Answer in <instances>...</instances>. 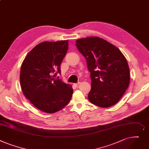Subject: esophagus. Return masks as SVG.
I'll return each instance as SVG.
<instances>
[{
    "label": "esophagus",
    "instance_id": "1",
    "mask_svg": "<svg viewBox=\"0 0 149 149\" xmlns=\"http://www.w3.org/2000/svg\"><path fill=\"white\" fill-rule=\"evenodd\" d=\"M80 84V82H78L77 83H75V84H74V86H78V85Z\"/></svg>",
    "mask_w": 149,
    "mask_h": 149
}]
</instances>
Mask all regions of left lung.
Segmentation results:
<instances>
[{"label": "left lung", "mask_w": 149, "mask_h": 149, "mask_svg": "<svg viewBox=\"0 0 149 149\" xmlns=\"http://www.w3.org/2000/svg\"><path fill=\"white\" fill-rule=\"evenodd\" d=\"M76 45L85 58L91 73L89 100L102 108L114 105L129 84L130 72L126 59L117 47L99 37L79 39Z\"/></svg>", "instance_id": "1"}]
</instances>
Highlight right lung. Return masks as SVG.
Instances as JSON below:
<instances>
[{"label": "right lung", "mask_w": 149, "mask_h": 149, "mask_svg": "<svg viewBox=\"0 0 149 149\" xmlns=\"http://www.w3.org/2000/svg\"><path fill=\"white\" fill-rule=\"evenodd\" d=\"M68 41H45L33 47L21 66L20 81L25 97L40 110L53 113L70 101L73 90L58 79Z\"/></svg>", "instance_id": "1"}]
</instances>
